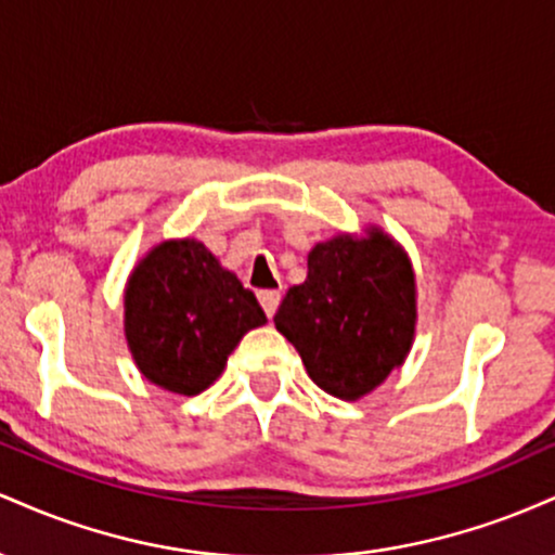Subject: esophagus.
<instances>
[{
    "instance_id": "1",
    "label": "esophagus",
    "mask_w": 555,
    "mask_h": 555,
    "mask_svg": "<svg viewBox=\"0 0 555 555\" xmlns=\"http://www.w3.org/2000/svg\"><path fill=\"white\" fill-rule=\"evenodd\" d=\"M258 299H260V305H263L266 315L273 318V313H276V308H279V299H282V292L263 289V292H258Z\"/></svg>"
}]
</instances>
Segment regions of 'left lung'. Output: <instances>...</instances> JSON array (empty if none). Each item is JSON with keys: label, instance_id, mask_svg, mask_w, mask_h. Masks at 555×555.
<instances>
[{"label": "left lung", "instance_id": "8db88e82", "mask_svg": "<svg viewBox=\"0 0 555 555\" xmlns=\"http://www.w3.org/2000/svg\"><path fill=\"white\" fill-rule=\"evenodd\" d=\"M415 315L410 260L393 240L371 232L315 245L308 279L286 292L273 323L323 391L360 399L406 358Z\"/></svg>", "mask_w": 555, "mask_h": 555}]
</instances>
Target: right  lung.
<instances>
[{"label":"right lung","mask_w":555,"mask_h":555,"mask_svg":"<svg viewBox=\"0 0 555 555\" xmlns=\"http://www.w3.org/2000/svg\"><path fill=\"white\" fill-rule=\"evenodd\" d=\"M266 313L256 295L195 240L164 242L132 273L125 334L140 373L167 391H206Z\"/></svg>","instance_id":"1"}]
</instances>
